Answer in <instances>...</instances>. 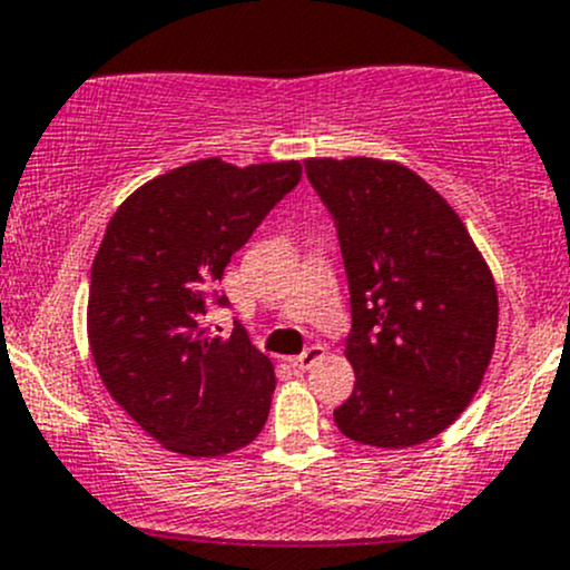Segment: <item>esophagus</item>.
Returning <instances> with one entry per match:
<instances>
[{"mask_svg": "<svg viewBox=\"0 0 570 570\" xmlns=\"http://www.w3.org/2000/svg\"><path fill=\"white\" fill-rule=\"evenodd\" d=\"M324 356H326L324 345H309V348L304 351V354L291 356V365L296 367V371H309V367L318 365V362L324 360Z\"/></svg>", "mask_w": 570, "mask_h": 570, "instance_id": "34e87169", "label": "esophagus"}]
</instances>
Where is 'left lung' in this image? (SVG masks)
<instances>
[{"label":"left lung","instance_id":"1","mask_svg":"<svg viewBox=\"0 0 570 570\" xmlns=\"http://www.w3.org/2000/svg\"><path fill=\"white\" fill-rule=\"evenodd\" d=\"M337 222L354 328V392L334 422L351 442L406 450L448 431L483 384L500 326L497 283L466 225L414 169L307 158Z\"/></svg>","mask_w":570,"mask_h":570}]
</instances>
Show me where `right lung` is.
Listing matches in <instances>:
<instances>
[{"label":"right lung","instance_id":"1","mask_svg":"<svg viewBox=\"0 0 570 570\" xmlns=\"http://www.w3.org/2000/svg\"><path fill=\"white\" fill-rule=\"evenodd\" d=\"M298 178V161L199 158L139 186L109 219L87 298L92 360L117 406L169 453L219 459L266 425L272 360L242 326L219 337L203 315L233 252Z\"/></svg>","mask_w":570,"mask_h":570}]
</instances>
